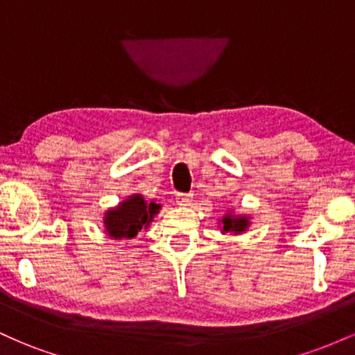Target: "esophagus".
I'll list each match as a JSON object with an SVG mask.
<instances>
[{
    "mask_svg": "<svg viewBox=\"0 0 355 355\" xmlns=\"http://www.w3.org/2000/svg\"><path fill=\"white\" fill-rule=\"evenodd\" d=\"M191 200H193V195L191 193H178L177 195V203L180 207H189Z\"/></svg>",
    "mask_w": 355,
    "mask_h": 355,
    "instance_id": "obj_1",
    "label": "esophagus"
}]
</instances>
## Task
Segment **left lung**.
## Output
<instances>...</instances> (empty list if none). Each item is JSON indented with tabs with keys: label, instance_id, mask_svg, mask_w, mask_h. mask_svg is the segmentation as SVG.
Masks as SVG:
<instances>
[{
	"label": "left lung",
	"instance_id": "8db88e82",
	"mask_svg": "<svg viewBox=\"0 0 355 355\" xmlns=\"http://www.w3.org/2000/svg\"><path fill=\"white\" fill-rule=\"evenodd\" d=\"M252 217L247 214H235L234 210L229 209L222 218H218V229L222 234H234L242 235L252 225Z\"/></svg>",
	"mask_w": 355,
	"mask_h": 355
}]
</instances>
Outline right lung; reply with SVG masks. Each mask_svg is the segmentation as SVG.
Here are the masks:
<instances>
[{"instance_id": "1", "label": "right lung", "mask_w": 355, "mask_h": 355, "mask_svg": "<svg viewBox=\"0 0 355 355\" xmlns=\"http://www.w3.org/2000/svg\"><path fill=\"white\" fill-rule=\"evenodd\" d=\"M162 209V203L145 200L141 193H132L125 197L118 205L105 211V234L113 240H130L140 230H148L155 215Z\"/></svg>"}]
</instances>
